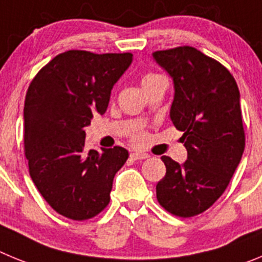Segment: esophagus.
Returning <instances> with one entry per match:
<instances>
[{
	"mask_svg": "<svg viewBox=\"0 0 262 262\" xmlns=\"http://www.w3.org/2000/svg\"><path fill=\"white\" fill-rule=\"evenodd\" d=\"M130 158L133 160H140V159H146V158H148V154H146V152H138V151H133L130 152Z\"/></svg>",
	"mask_w": 262,
	"mask_h": 262,
	"instance_id": "1",
	"label": "esophagus"
}]
</instances>
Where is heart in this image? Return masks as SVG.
Returning <instances> with one entry per match:
<instances>
[{
  "label": "heart",
  "instance_id": "obj_1",
  "mask_svg": "<svg viewBox=\"0 0 262 262\" xmlns=\"http://www.w3.org/2000/svg\"><path fill=\"white\" fill-rule=\"evenodd\" d=\"M155 77H158V75H152V74H148V75H146L145 78H143V82H145V81H147V79L155 78Z\"/></svg>",
  "mask_w": 262,
  "mask_h": 262
}]
</instances>
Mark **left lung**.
I'll return each instance as SVG.
<instances>
[{
  "mask_svg": "<svg viewBox=\"0 0 262 262\" xmlns=\"http://www.w3.org/2000/svg\"><path fill=\"white\" fill-rule=\"evenodd\" d=\"M152 58L173 83L169 110L187 160L163 155L166 176L157 184L159 204L178 216L197 215L227 188L242 160L246 138L240 93L223 65L192 47L158 51Z\"/></svg>",
  "mask_w": 262,
  "mask_h": 262,
  "instance_id": "left-lung-1",
  "label": "left lung"
}]
</instances>
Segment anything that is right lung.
<instances>
[{
  "mask_svg": "<svg viewBox=\"0 0 262 262\" xmlns=\"http://www.w3.org/2000/svg\"><path fill=\"white\" fill-rule=\"evenodd\" d=\"M133 61L132 53L68 51L40 70L26 94L25 151L30 176L58 214L84 221L110 202L128 150H84V128L103 115L111 91Z\"/></svg>",
  "mask_w": 262,
  "mask_h": 262,
  "instance_id": "obj_1",
  "label": "right lung"
}]
</instances>
